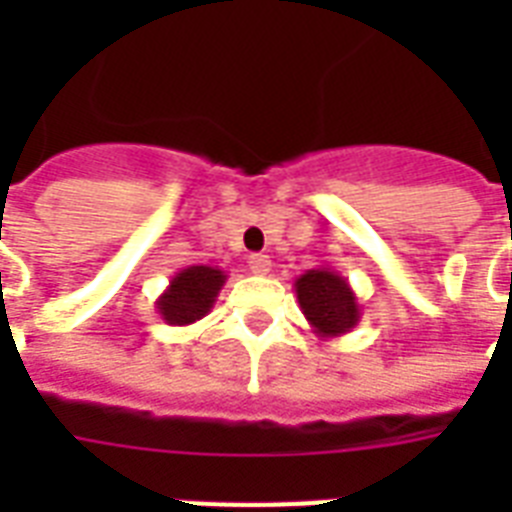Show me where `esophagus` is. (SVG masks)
Masks as SVG:
<instances>
[{
  "label": "esophagus",
  "instance_id": "esophagus-1",
  "mask_svg": "<svg viewBox=\"0 0 512 512\" xmlns=\"http://www.w3.org/2000/svg\"><path fill=\"white\" fill-rule=\"evenodd\" d=\"M249 271L255 273V276H265V273H271V257L263 255V252L249 255Z\"/></svg>",
  "mask_w": 512,
  "mask_h": 512
}]
</instances>
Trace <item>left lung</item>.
Wrapping results in <instances>:
<instances>
[{
    "label": "left lung",
    "instance_id": "1",
    "mask_svg": "<svg viewBox=\"0 0 512 512\" xmlns=\"http://www.w3.org/2000/svg\"><path fill=\"white\" fill-rule=\"evenodd\" d=\"M295 292L300 311L311 324L313 335L321 340L342 337L353 332L361 321V305L348 279L332 268H311L295 279Z\"/></svg>",
    "mask_w": 512,
    "mask_h": 512
}]
</instances>
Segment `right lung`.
I'll use <instances>...</instances> for the list:
<instances>
[{
	"instance_id": "right-lung-1",
	"label": "right lung",
	"mask_w": 512,
	"mask_h": 512,
	"mask_svg": "<svg viewBox=\"0 0 512 512\" xmlns=\"http://www.w3.org/2000/svg\"><path fill=\"white\" fill-rule=\"evenodd\" d=\"M225 279L217 265H188L172 276L170 287L156 300V311L170 327H188L212 311Z\"/></svg>"
}]
</instances>
